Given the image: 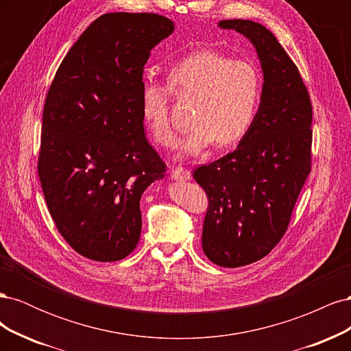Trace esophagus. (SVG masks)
Returning a JSON list of instances; mask_svg holds the SVG:
<instances>
[{
  "label": "esophagus",
  "mask_w": 351,
  "mask_h": 351,
  "mask_svg": "<svg viewBox=\"0 0 351 351\" xmlns=\"http://www.w3.org/2000/svg\"><path fill=\"white\" fill-rule=\"evenodd\" d=\"M171 178L176 180V182H187V180L192 178V173L187 168L176 167L171 169Z\"/></svg>",
  "instance_id": "obj_1"
}]
</instances>
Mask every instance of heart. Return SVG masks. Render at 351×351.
I'll return each instance as SVG.
<instances>
[{"label":"heart","instance_id":"b5f03b06","mask_svg":"<svg viewBox=\"0 0 351 351\" xmlns=\"http://www.w3.org/2000/svg\"><path fill=\"white\" fill-rule=\"evenodd\" d=\"M177 98H195L189 133L180 156H199L209 146L240 142L250 130L261 101V76L252 62L230 60L215 51H197L177 61L167 73ZM142 117L156 143L173 146L176 132L168 117V89L146 82L141 93Z\"/></svg>","mask_w":351,"mask_h":351}]
</instances>
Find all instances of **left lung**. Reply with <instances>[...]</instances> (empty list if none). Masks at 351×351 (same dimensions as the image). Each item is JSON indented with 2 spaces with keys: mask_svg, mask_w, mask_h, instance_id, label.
<instances>
[{
  "mask_svg": "<svg viewBox=\"0 0 351 351\" xmlns=\"http://www.w3.org/2000/svg\"><path fill=\"white\" fill-rule=\"evenodd\" d=\"M256 49L261 104L237 149L195 169L209 206L202 231L206 258L237 268L262 259L289 227L311 173L312 105L299 69L271 32L252 20H221Z\"/></svg>",
  "mask_w": 351,
  "mask_h": 351,
  "instance_id": "8db88e82",
  "label": "left lung"
}]
</instances>
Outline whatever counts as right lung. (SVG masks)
Listing matches in <instances>:
<instances>
[{
    "label": "right lung",
    "instance_id": "add662e5",
    "mask_svg": "<svg viewBox=\"0 0 351 351\" xmlns=\"http://www.w3.org/2000/svg\"><path fill=\"white\" fill-rule=\"evenodd\" d=\"M174 32L154 13H107L60 64L42 115L39 180L60 234L82 256L114 262L137 246L141 199L165 176L145 137L141 93L151 51Z\"/></svg>",
    "mask_w": 351,
    "mask_h": 351
}]
</instances>
